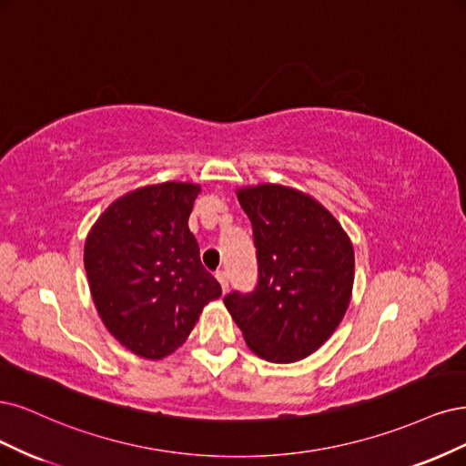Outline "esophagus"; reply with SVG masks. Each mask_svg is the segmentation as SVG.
Segmentation results:
<instances>
[{
	"label": "esophagus",
	"instance_id": "1",
	"mask_svg": "<svg viewBox=\"0 0 466 466\" xmlns=\"http://www.w3.org/2000/svg\"><path fill=\"white\" fill-rule=\"evenodd\" d=\"M215 277H217V280L220 282L222 292H227V290H228V279H227V273H224V271H218Z\"/></svg>",
	"mask_w": 466,
	"mask_h": 466
}]
</instances>
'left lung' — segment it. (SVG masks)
<instances>
[{"instance_id": "1", "label": "left lung", "mask_w": 466, "mask_h": 466, "mask_svg": "<svg viewBox=\"0 0 466 466\" xmlns=\"http://www.w3.org/2000/svg\"><path fill=\"white\" fill-rule=\"evenodd\" d=\"M251 220L259 282L224 306L248 347L263 360L292 364L335 333L349 309L354 248L333 213L311 195L280 184L236 191Z\"/></svg>"}]
</instances>
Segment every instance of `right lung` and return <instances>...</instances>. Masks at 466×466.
<instances>
[{
  "label": "right lung",
  "mask_w": 466,
  "mask_h": 466,
  "mask_svg": "<svg viewBox=\"0 0 466 466\" xmlns=\"http://www.w3.org/2000/svg\"><path fill=\"white\" fill-rule=\"evenodd\" d=\"M199 184L164 182L133 189L108 205L85 242V271L110 335L147 360L177 350L218 299L187 220Z\"/></svg>",
  "instance_id": "right-lung-1"
}]
</instances>
